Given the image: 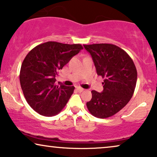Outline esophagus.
<instances>
[{
  "label": "esophagus",
  "instance_id": "obj_1",
  "mask_svg": "<svg viewBox=\"0 0 157 157\" xmlns=\"http://www.w3.org/2000/svg\"><path fill=\"white\" fill-rule=\"evenodd\" d=\"M76 90H77V91H78V92L81 93V92H82L83 90H84V89L82 88H80V87H77V88H76Z\"/></svg>",
  "mask_w": 157,
  "mask_h": 157
}]
</instances>
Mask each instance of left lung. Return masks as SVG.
Instances as JSON below:
<instances>
[{"label":"left lung","instance_id":"left-lung-1","mask_svg":"<svg viewBox=\"0 0 157 157\" xmlns=\"http://www.w3.org/2000/svg\"><path fill=\"white\" fill-rule=\"evenodd\" d=\"M90 53L98 75L104 79V90H92L87 102L94 117L108 118L117 114L130 101L136 88L137 70L130 56L120 47L108 43L83 45Z\"/></svg>","mask_w":157,"mask_h":157}]
</instances>
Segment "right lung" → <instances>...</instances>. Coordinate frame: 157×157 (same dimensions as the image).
<instances>
[{"label":"right lung","mask_w":157,"mask_h":157,"mask_svg":"<svg viewBox=\"0 0 157 157\" xmlns=\"http://www.w3.org/2000/svg\"><path fill=\"white\" fill-rule=\"evenodd\" d=\"M83 49L80 44L49 41L28 53L21 64L19 80L26 101L38 114H58L74 92V86L56 85V76L74 56Z\"/></svg>","instance_id":"add662e5"}]
</instances>
